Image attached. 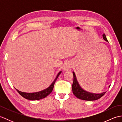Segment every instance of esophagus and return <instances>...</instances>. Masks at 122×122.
Instances as JSON below:
<instances>
[{
	"label": "esophagus",
	"mask_w": 122,
	"mask_h": 122,
	"mask_svg": "<svg viewBox=\"0 0 122 122\" xmlns=\"http://www.w3.org/2000/svg\"><path fill=\"white\" fill-rule=\"evenodd\" d=\"M71 68H72V67H71V64H67L64 67V71H71Z\"/></svg>",
	"instance_id": "obj_1"
}]
</instances>
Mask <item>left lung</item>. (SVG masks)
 <instances>
[{"label":"left lung","instance_id":"1","mask_svg":"<svg viewBox=\"0 0 122 122\" xmlns=\"http://www.w3.org/2000/svg\"><path fill=\"white\" fill-rule=\"evenodd\" d=\"M103 37L105 41H108L104 33L103 35ZM73 82L72 85V91H73L74 95L79 99L85 101H94L99 99L105 94L106 92H103L101 94H93V93L86 92L80 86L74 72H73Z\"/></svg>","mask_w":122,"mask_h":122}]
</instances>
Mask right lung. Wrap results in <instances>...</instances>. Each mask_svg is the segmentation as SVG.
<instances>
[{
  "mask_svg": "<svg viewBox=\"0 0 122 122\" xmlns=\"http://www.w3.org/2000/svg\"><path fill=\"white\" fill-rule=\"evenodd\" d=\"M61 72H60L58 74L56 78L54 80L52 83L50 85V86L48 87L47 89H46L43 91H41L36 93H25L19 91V90H18L17 89L16 90L17 91V92L19 93V94L20 95H21L23 97L26 98V99L29 100H38L42 99V98H43L46 97H47V96L49 94H50L52 91L54 83H55L56 79H58V77L60 74L61 73Z\"/></svg>",
  "mask_w": 122,
  "mask_h": 122,
  "instance_id": "obj_1",
  "label": "right lung"
}]
</instances>
